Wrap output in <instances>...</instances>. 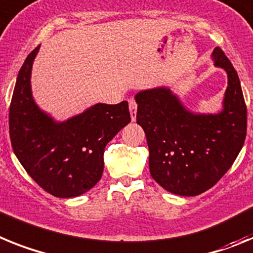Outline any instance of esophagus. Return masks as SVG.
<instances>
[{
	"label": "esophagus",
	"instance_id": "esophagus-1",
	"mask_svg": "<svg viewBox=\"0 0 253 253\" xmlns=\"http://www.w3.org/2000/svg\"><path fill=\"white\" fill-rule=\"evenodd\" d=\"M128 108H129V113H131V120L136 121V112H137V104H136L135 99L131 98L128 99Z\"/></svg>",
	"mask_w": 253,
	"mask_h": 253
}]
</instances>
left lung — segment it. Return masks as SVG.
Wrapping results in <instances>:
<instances>
[{"label": "left lung", "instance_id": "left-lung-1", "mask_svg": "<svg viewBox=\"0 0 253 253\" xmlns=\"http://www.w3.org/2000/svg\"><path fill=\"white\" fill-rule=\"evenodd\" d=\"M211 58L228 75L219 113H193L166 86L135 95L136 122L146 135L151 177L179 196L211 188L234 163L246 139L247 108L238 74L219 47Z\"/></svg>", "mask_w": 253, "mask_h": 253}]
</instances>
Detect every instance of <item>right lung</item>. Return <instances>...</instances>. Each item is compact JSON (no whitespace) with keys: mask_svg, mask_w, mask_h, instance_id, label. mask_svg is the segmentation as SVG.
Returning <instances> with one entry per match:
<instances>
[{"mask_svg":"<svg viewBox=\"0 0 253 253\" xmlns=\"http://www.w3.org/2000/svg\"><path fill=\"white\" fill-rule=\"evenodd\" d=\"M38 50L26 57L17 75L8 113L11 145L43 190L61 199L80 196L102 178L105 145L131 122L128 103H98L57 122L33 98L30 76Z\"/></svg>","mask_w":253,"mask_h":253,"instance_id":"right-lung-1","label":"right lung"}]
</instances>
